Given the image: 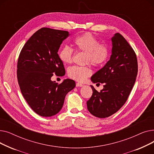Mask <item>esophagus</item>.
Returning a JSON list of instances; mask_svg holds the SVG:
<instances>
[{
	"instance_id": "esophagus-1",
	"label": "esophagus",
	"mask_w": 154,
	"mask_h": 154,
	"mask_svg": "<svg viewBox=\"0 0 154 154\" xmlns=\"http://www.w3.org/2000/svg\"><path fill=\"white\" fill-rule=\"evenodd\" d=\"M82 86H83V84H81V83L77 82V83L76 84V87H82Z\"/></svg>"
}]
</instances>
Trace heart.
<instances>
[{"label":"heart","instance_id":"1","mask_svg":"<svg viewBox=\"0 0 154 154\" xmlns=\"http://www.w3.org/2000/svg\"><path fill=\"white\" fill-rule=\"evenodd\" d=\"M74 44L77 49L86 54L85 62H90L95 66H100L106 62L109 57V49L106 45L99 44V40L92 34L85 33L75 38ZM60 59L66 63H71L74 51L69 46H64L59 53ZM92 71L89 66H77L69 68V76L77 81L82 82L90 76Z\"/></svg>","mask_w":154,"mask_h":154}]
</instances>
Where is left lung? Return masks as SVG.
<instances>
[{
	"label": "left lung",
	"mask_w": 154,
	"mask_h": 154,
	"mask_svg": "<svg viewBox=\"0 0 154 154\" xmlns=\"http://www.w3.org/2000/svg\"><path fill=\"white\" fill-rule=\"evenodd\" d=\"M111 40L110 60L91 77L93 83L103 84V88L99 92L91 85L93 94L87 102L88 110L99 118L108 117L124 106L138 72L136 54L125 38L116 33Z\"/></svg>",
	"instance_id": "left-lung-1"
}]
</instances>
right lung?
Listing matches in <instances>:
<instances>
[{
	"label": "right lung",
	"mask_w": 154,
	"mask_h": 154,
	"mask_svg": "<svg viewBox=\"0 0 154 154\" xmlns=\"http://www.w3.org/2000/svg\"><path fill=\"white\" fill-rule=\"evenodd\" d=\"M68 31L44 27L32 35L23 47L17 63L20 91L29 106L42 117L55 116L62 109L67 94L75 87L67 79L59 84L52 81L54 74H66L57 54Z\"/></svg>",
	"instance_id": "right-lung-1"
}]
</instances>
